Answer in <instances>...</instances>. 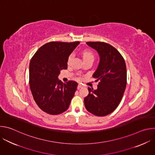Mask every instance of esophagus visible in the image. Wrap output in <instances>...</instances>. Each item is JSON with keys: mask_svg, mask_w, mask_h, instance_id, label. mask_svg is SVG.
I'll return each instance as SVG.
<instances>
[{"mask_svg": "<svg viewBox=\"0 0 155 155\" xmlns=\"http://www.w3.org/2000/svg\"><path fill=\"white\" fill-rule=\"evenodd\" d=\"M82 86H83V85H82L81 83H79V84H78V87H77V89H78V90H79L80 88V87H81Z\"/></svg>", "mask_w": 155, "mask_h": 155, "instance_id": "obj_1", "label": "esophagus"}]
</instances>
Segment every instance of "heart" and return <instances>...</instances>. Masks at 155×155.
Masks as SVG:
<instances>
[{
    "label": "heart",
    "mask_w": 155,
    "mask_h": 155,
    "mask_svg": "<svg viewBox=\"0 0 155 155\" xmlns=\"http://www.w3.org/2000/svg\"><path fill=\"white\" fill-rule=\"evenodd\" d=\"M82 56L84 61L86 60H94V53L90 50H84L82 51ZM72 55L71 54L69 56L68 59V63L69 64L71 61L72 60Z\"/></svg>",
    "instance_id": "b5f03b06"
}]
</instances>
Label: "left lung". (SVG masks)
Instances as JSON below:
<instances>
[{"label": "left lung", "instance_id": "left-lung-1", "mask_svg": "<svg viewBox=\"0 0 155 155\" xmlns=\"http://www.w3.org/2000/svg\"><path fill=\"white\" fill-rule=\"evenodd\" d=\"M86 43L97 50L100 62L93 75L99 82L97 89L87 88L89 94L84 99V105L96 116H106L117 108L124 94L127 83L126 63L120 53L110 44L102 41Z\"/></svg>", "mask_w": 155, "mask_h": 155}]
</instances>
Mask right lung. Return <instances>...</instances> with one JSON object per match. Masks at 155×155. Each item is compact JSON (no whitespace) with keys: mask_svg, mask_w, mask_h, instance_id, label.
Instances as JSON below:
<instances>
[{"mask_svg":"<svg viewBox=\"0 0 155 155\" xmlns=\"http://www.w3.org/2000/svg\"><path fill=\"white\" fill-rule=\"evenodd\" d=\"M79 41H50L41 46L29 65V84L34 99L45 113L54 115L67 110L78 83L58 80L60 71L68 69V59Z\"/></svg>","mask_w":155,"mask_h":155,"instance_id":"1","label":"right lung"}]
</instances>
